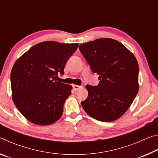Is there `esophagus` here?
I'll return each instance as SVG.
<instances>
[{"label": "esophagus", "instance_id": "obj_1", "mask_svg": "<svg viewBox=\"0 0 158 158\" xmlns=\"http://www.w3.org/2000/svg\"><path fill=\"white\" fill-rule=\"evenodd\" d=\"M73 86L74 90H75V91H77V90H79L80 89H81L82 88L81 85H75V84H74Z\"/></svg>", "mask_w": 158, "mask_h": 158}]
</instances>
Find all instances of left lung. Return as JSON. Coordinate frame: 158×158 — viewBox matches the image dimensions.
Returning <instances> with one entry per match:
<instances>
[{
	"label": "left lung",
	"instance_id": "left-lung-1",
	"mask_svg": "<svg viewBox=\"0 0 158 158\" xmlns=\"http://www.w3.org/2000/svg\"><path fill=\"white\" fill-rule=\"evenodd\" d=\"M79 50L100 80L98 86L85 85L84 111L98 121L118 119L132 105L139 91V65L135 55L121 42L100 38L79 45Z\"/></svg>",
	"mask_w": 158,
	"mask_h": 158
}]
</instances>
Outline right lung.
Wrapping results in <instances>:
<instances>
[{
    "label": "right lung",
    "instance_id": "right-lung-1",
    "mask_svg": "<svg viewBox=\"0 0 158 158\" xmlns=\"http://www.w3.org/2000/svg\"><path fill=\"white\" fill-rule=\"evenodd\" d=\"M78 43L46 41L32 47L15 61L11 71L12 100L28 121L38 125L56 122L73 86L57 81Z\"/></svg>",
    "mask_w": 158,
    "mask_h": 158
}]
</instances>
